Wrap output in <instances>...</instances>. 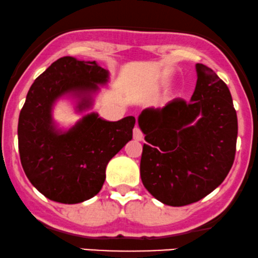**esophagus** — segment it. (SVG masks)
<instances>
[{"mask_svg":"<svg viewBox=\"0 0 258 258\" xmlns=\"http://www.w3.org/2000/svg\"><path fill=\"white\" fill-rule=\"evenodd\" d=\"M133 135H134L135 141H142L144 140V134L141 133V130L139 128H134V132H133Z\"/></svg>","mask_w":258,"mask_h":258,"instance_id":"1","label":"esophagus"}]
</instances>
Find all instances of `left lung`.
<instances>
[{"label": "left lung", "mask_w": 258, "mask_h": 258, "mask_svg": "<svg viewBox=\"0 0 258 258\" xmlns=\"http://www.w3.org/2000/svg\"><path fill=\"white\" fill-rule=\"evenodd\" d=\"M197 81L189 103L173 99L140 113L145 134L140 174L158 201L180 207L217 189L236 155L237 113L230 90L211 68L196 64Z\"/></svg>", "instance_id": "obj_1"}]
</instances>
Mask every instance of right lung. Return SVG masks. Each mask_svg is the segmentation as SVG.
<instances>
[{"label": "right lung", "mask_w": 258, "mask_h": 258, "mask_svg": "<svg viewBox=\"0 0 258 258\" xmlns=\"http://www.w3.org/2000/svg\"><path fill=\"white\" fill-rule=\"evenodd\" d=\"M109 79V71L95 61L66 56L28 91L19 116V153L28 180L51 201L74 205L97 195L109 161L133 139V116L110 122L88 112L68 129L53 119V107L62 98L73 101L76 113L91 110Z\"/></svg>", "instance_id": "obj_1"}]
</instances>
